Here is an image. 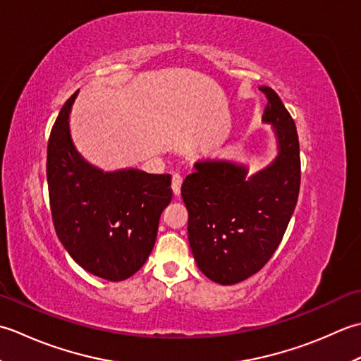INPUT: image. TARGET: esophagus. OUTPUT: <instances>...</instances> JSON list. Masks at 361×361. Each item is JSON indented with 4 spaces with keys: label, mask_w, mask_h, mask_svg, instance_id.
Wrapping results in <instances>:
<instances>
[{
    "label": "esophagus",
    "mask_w": 361,
    "mask_h": 361,
    "mask_svg": "<svg viewBox=\"0 0 361 361\" xmlns=\"http://www.w3.org/2000/svg\"><path fill=\"white\" fill-rule=\"evenodd\" d=\"M180 185H182V178L179 174H174L173 179H171V188H173L174 196L180 195Z\"/></svg>",
    "instance_id": "obj_1"
}]
</instances>
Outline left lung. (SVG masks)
I'll list each match as a JSON object with an SVG mask.
<instances>
[{"mask_svg": "<svg viewBox=\"0 0 361 361\" xmlns=\"http://www.w3.org/2000/svg\"><path fill=\"white\" fill-rule=\"evenodd\" d=\"M263 121L274 126L279 154L264 170L226 160H201L182 183L188 210V243L197 268L210 281L233 285L268 263L281 245L300 187L299 138L294 120L269 87Z\"/></svg>", "mask_w": 361, "mask_h": 361, "instance_id": "8db88e82", "label": "left lung"}]
</instances>
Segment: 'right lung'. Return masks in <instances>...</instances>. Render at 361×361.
<instances>
[{"mask_svg": "<svg viewBox=\"0 0 361 361\" xmlns=\"http://www.w3.org/2000/svg\"><path fill=\"white\" fill-rule=\"evenodd\" d=\"M73 93L48 140L47 179L53 224L71 259L88 273L120 282L143 267L161 212L171 202V176L138 170L104 173L80 157L70 135Z\"/></svg>", "mask_w": 361, "mask_h": 361, "instance_id": "right-lung-1", "label": "right lung"}]
</instances>
